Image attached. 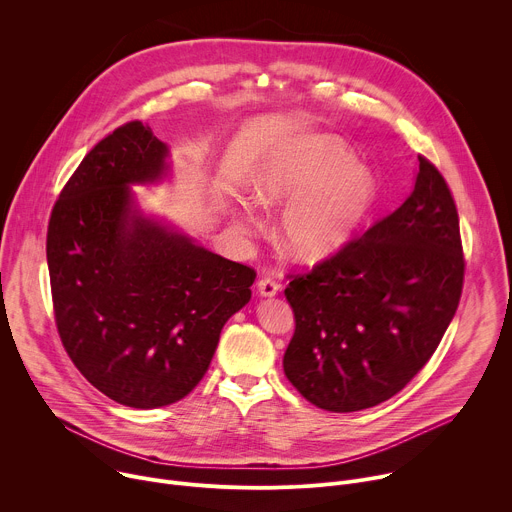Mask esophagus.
<instances>
[{"label": "esophagus", "mask_w": 512, "mask_h": 512, "mask_svg": "<svg viewBox=\"0 0 512 512\" xmlns=\"http://www.w3.org/2000/svg\"><path fill=\"white\" fill-rule=\"evenodd\" d=\"M257 289H259L261 296L273 298V296L277 294V291H279V283H277L273 277H261V279L257 281Z\"/></svg>", "instance_id": "obj_1"}]
</instances>
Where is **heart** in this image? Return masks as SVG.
Listing matches in <instances>:
<instances>
[{"instance_id": "heart-1", "label": "heart", "mask_w": 512, "mask_h": 512, "mask_svg": "<svg viewBox=\"0 0 512 512\" xmlns=\"http://www.w3.org/2000/svg\"><path fill=\"white\" fill-rule=\"evenodd\" d=\"M253 198L263 208L286 206L277 235L283 249L304 263L342 251L377 202V180L344 145L326 135L289 139L253 176ZM249 225L251 218L239 216Z\"/></svg>"}]
</instances>
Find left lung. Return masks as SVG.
Masks as SVG:
<instances>
[{
    "mask_svg": "<svg viewBox=\"0 0 512 512\" xmlns=\"http://www.w3.org/2000/svg\"><path fill=\"white\" fill-rule=\"evenodd\" d=\"M460 218L448 182L419 156L405 202L310 271L287 275L296 330L283 371L320 409L397 395L442 342L462 296Z\"/></svg>",
    "mask_w": 512,
    "mask_h": 512,
    "instance_id": "8db88e82",
    "label": "left lung"
}]
</instances>
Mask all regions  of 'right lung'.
I'll list each match as a JSON object with an SVG mask.
<instances>
[{
    "label": "right lung",
    "mask_w": 512,
    "mask_h": 512,
    "mask_svg": "<svg viewBox=\"0 0 512 512\" xmlns=\"http://www.w3.org/2000/svg\"><path fill=\"white\" fill-rule=\"evenodd\" d=\"M166 156L150 125L117 127L64 184L46 235L66 354L103 395L135 409L176 403L200 383L257 277L137 214L129 184L158 180Z\"/></svg>",
    "instance_id": "right-lung-1"
}]
</instances>
